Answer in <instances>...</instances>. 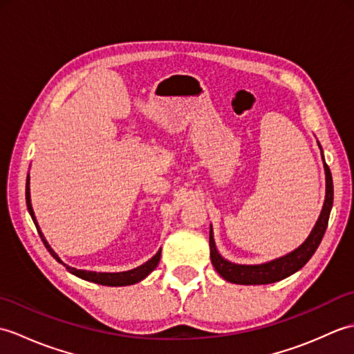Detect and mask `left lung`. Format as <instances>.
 <instances>
[{"label":"left lung","instance_id":"8db88e82","mask_svg":"<svg viewBox=\"0 0 354 354\" xmlns=\"http://www.w3.org/2000/svg\"><path fill=\"white\" fill-rule=\"evenodd\" d=\"M322 160H324V156H322ZM324 170H326L327 192H326L324 207H322L319 219L317 225L313 227L310 236L307 237L306 242L299 248H297L295 251L284 255V257L265 263V265H236V263L225 260L222 255L217 252L213 232L209 230V250H212L209 257H212L213 266L217 272L221 274V277H223L227 281L236 283V284H269V283L280 281L283 278L295 274L297 270L301 269L306 263L310 260L315 251L318 250L322 237H324V232L328 225L330 212H332V205H333V179L326 161H324Z\"/></svg>","mask_w":354,"mask_h":354}]
</instances>
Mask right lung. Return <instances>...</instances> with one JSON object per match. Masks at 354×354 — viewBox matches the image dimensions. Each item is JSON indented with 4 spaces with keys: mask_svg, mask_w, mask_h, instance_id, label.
Here are the masks:
<instances>
[{
    "mask_svg": "<svg viewBox=\"0 0 354 354\" xmlns=\"http://www.w3.org/2000/svg\"><path fill=\"white\" fill-rule=\"evenodd\" d=\"M26 202H27V208H28V213L30 216H32V219L36 225L37 228V232H39V236L42 239V242L45 245V248H47L48 252L55 257L59 263H62V260L57 257V254L51 250V246L48 245L47 240H45L44 234L41 232L39 227H37V222H36V217H35V213H33V208H32V202H30V187H28V176H27V184H26ZM160 259H161V250L158 251L152 259H150L149 261H146L145 265H141L138 268H135L132 270H126V272H114V274H109V272H91V270H80V269H76V268H71L68 265H65V263H62V265L70 270L71 274L77 275L80 278H84V280H88V281H93V283H99V284H103V286H129V284H135L141 281L142 278H146L152 270L158 266V263H160Z\"/></svg>",
    "mask_w": 354,
    "mask_h": 354,
    "instance_id": "add662e5",
    "label": "right lung"
}]
</instances>
